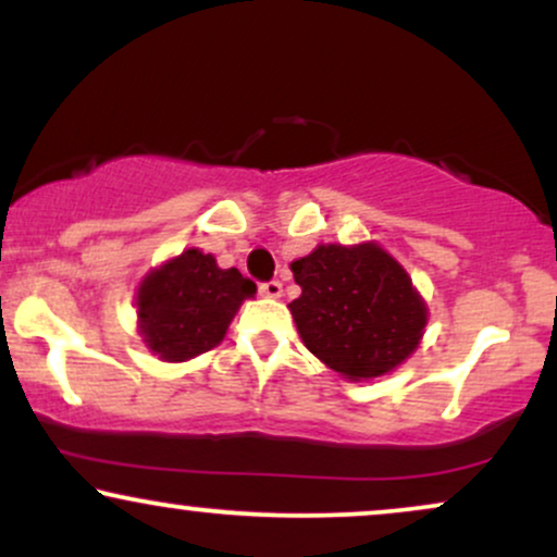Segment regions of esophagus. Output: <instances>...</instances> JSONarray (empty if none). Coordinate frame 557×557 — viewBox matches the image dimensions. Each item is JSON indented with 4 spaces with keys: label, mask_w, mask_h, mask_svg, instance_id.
<instances>
[{
    "label": "esophagus",
    "mask_w": 557,
    "mask_h": 557,
    "mask_svg": "<svg viewBox=\"0 0 557 557\" xmlns=\"http://www.w3.org/2000/svg\"><path fill=\"white\" fill-rule=\"evenodd\" d=\"M259 293H261V296H267V298H280V296H283V283H280V280H270V283H261L259 285Z\"/></svg>",
    "instance_id": "1"
}]
</instances>
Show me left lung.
Listing matches in <instances>:
<instances>
[{
  "label": "left lung",
  "instance_id": "left-lung-1",
  "mask_svg": "<svg viewBox=\"0 0 557 557\" xmlns=\"http://www.w3.org/2000/svg\"><path fill=\"white\" fill-rule=\"evenodd\" d=\"M290 270L300 285L290 314L306 348L330 369L372 380L417 350L426 306L380 246H319Z\"/></svg>",
  "mask_w": 557,
  "mask_h": 557
}]
</instances>
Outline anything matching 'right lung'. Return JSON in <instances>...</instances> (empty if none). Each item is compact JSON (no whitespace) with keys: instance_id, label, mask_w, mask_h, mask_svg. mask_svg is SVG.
I'll use <instances>...</instances> for the list:
<instances>
[{"instance_id":"add662e5","label":"right lung","mask_w":557,"mask_h":557,"mask_svg":"<svg viewBox=\"0 0 557 557\" xmlns=\"http://www.w3.org/2000/svg\"><path fill=\"white\" fill-rule=\"evenodd\" d=\"M257 285L238 270H220L212 253L188 248L140 283V335L159 359L185 361L225 337L230 319Z\"/></svg>"}]
</instances>
